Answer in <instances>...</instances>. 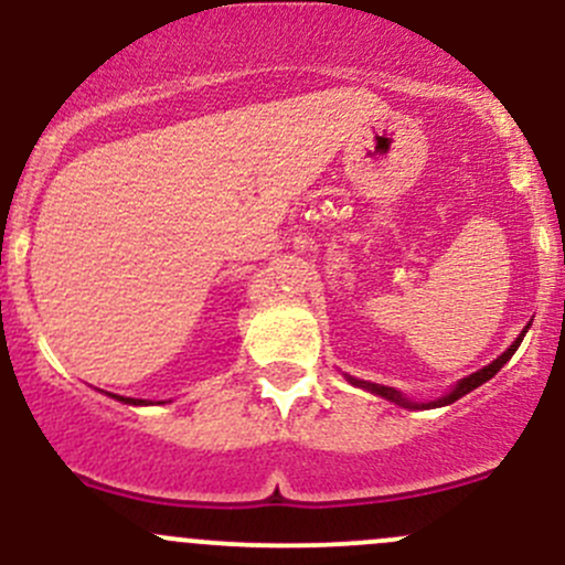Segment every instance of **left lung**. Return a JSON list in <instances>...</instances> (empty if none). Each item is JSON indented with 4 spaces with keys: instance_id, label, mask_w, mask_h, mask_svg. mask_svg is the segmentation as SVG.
<instances>
[{
    "instance_id": "1",
    "label": "left lung",
    "mask_w": 565,
    "mask_h": 565,
    "mask_svg": "<svg viewBox=\"0 0 565 565\" xmlns=\"http://www.w3.org/2000/svg\"><path fill=\"white\" fill-rule=\"evenodd\" d=\"M525 333H527V328L522 330L520 333V339L514 341V344L509 347V350L503 352V355L500 358H494L492 363H489V366H483V369H478L476 374H470V377H465V380H459L457 385H454V391L448 393V396H443V398H437V402H426V404H415V402H409V398H404L402 393H398L396 388H388V385H377V383H366V380H355V377H347L350 380L352 385H358V388H366V391H372V393H377V396H383V398H388V402H393V404H398V407H443V404H451V402H457V398H461L465 396V393H470L472 388H478V385H483L487 383V380H492L494 374L500 372V369L505 366V363L511 361V355H514L516 350H520V344H522V339H525Z\"/></svg>"
}]
</instances>
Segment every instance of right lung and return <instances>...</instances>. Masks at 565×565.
Segmentation results:
<instances>
[{"instance_id":"right-lung-1","label":"right lung","mask_w":565,"mask_h":565,"mask_svg":"<svg viewBox=\"0 0 565 565\" xmlns=\"http://www.w3.org/2000/svg\"><path fill=\"white\" fill-rule=\"evenodd\" d=\"M114 398H119V402H125V404H147L145 398H125V396H114Z\"/></svg>"}]
</instances>
